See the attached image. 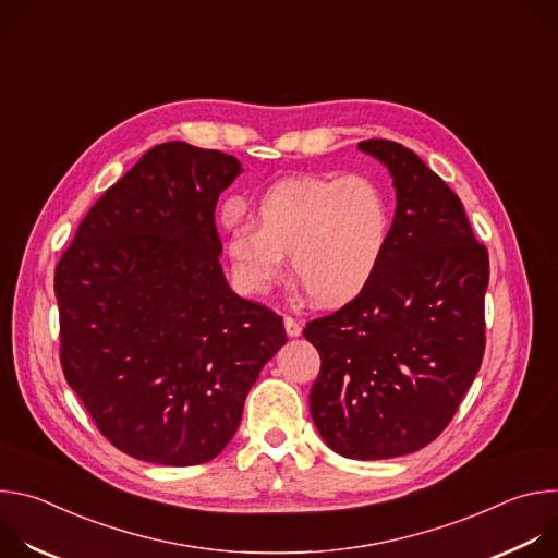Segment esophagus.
<instances>
[{"label":"esophagus","instance_id":"1","mask_svg":"<svg viewBox=\"0 0 558 558\" xmlns=\"http://www.w3.org/2000/svg\"><path fill=\"white\" fill-rule=\"evenodd\" d=\"M284 329H287V336L291 338H298L302 333V325L291 315H284Z\"/></svg>","mask_w":558,"mask_h":558}]
</instances>
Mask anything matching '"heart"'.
Wrapping results in <instances>:
<instances>
[{
	"mask_svg": "<svg viewBox=\"0 0 558 558\" xmlns=\"http://www.w3.org/2000/svg\"><path fill=\"white\" fill-rule=\"evenodd\" d=\"M256 225L238 222L227 238L235 289L260 295L278 280L284 256L317 304H344L373 280L392 229L388 187L371 174L298 177L267 187Z\"/></svg>",
	"mask_w": 558,
	"mask_h": 558,
	"instance_id": "obj_1",
	"label": "heart"
}]
</instances>
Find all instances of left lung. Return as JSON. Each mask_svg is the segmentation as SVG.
<instances>
[{
  "label": "left lung",
  "mask_w": 558,
  "mask_h": 558,
  "mask_svg": "<svg viewBox=\"0 0 558 558\" xmlns=\"http://www.w3.org/2000/svg\"><path fill=\"white\" fill-rule=\"evenodd\" d=\"M397 207L366 289L306 323L320 353L308 409L323 439L349 459H390L437 439L486 351L488 250L459 196L402 143L368 138Z\"/></svg>",
  "instance_id": "1"
}]
</instances>
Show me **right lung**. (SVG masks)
I'll use <instances>...</instances> for the list:
<instances>
[{
	"label": "right lung",
	"instance_id": "right-lung-1",
	"mask_svg": "<svg viewBox=\"0 0 558 558\" xmlns=\"http://www.w3.org/2000/svg\"><path fill=\"white\" fill-rule=\"evenodd\" d=\"M241 172L218 149L151 147L90 207L54 267L65 381L134 459H214L287 342L282 317L235 295L220 267L216 201Z\"/></svg>",
	"mask_w": 558,
	"mask_h": 558
}]
</instances>
